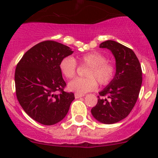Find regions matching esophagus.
Wrapping results in <instances>:
<instances>
[{"instance_id":"esophagus-1","label":"esophagus","mask_w":158,"mask_h":158,"mask_svg":"<svg viewBox=\"0 0 158 158\" xmlns=\"http://www.w3.org/2000/svg\"><path fill=\"white\" fill-rule=\"evenodd\" d=\"M83 96H84V94L75 93V98H82V97H83Z\"/></svg>"}]
</instances>
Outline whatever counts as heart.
I'll return each mask as SVG.
<instances>
[{
  "label": "heart",
  "instance_id": "heart-1",
  "mask_svg": "<svg viewBox=\"0 0 158 158\" xmlns=\"http://www.w3.org/2000/svg\"><path fill=\"white\" fill-rule=\"evenodd\" d=\"M78 60L82 65L89 66L83 79H76L68 84L69 91L78 94H85L91 92L97 87V82L101 85H105L111 82L115 76V66L107 62V57L101 53L93 51L78 57ZM76 62L73 57L63 58L59 64L60 70L66 79H73L76 73Z\"/></svg>",
  "mask_w": 158,
  "mask_h": 158
}]
</instances>
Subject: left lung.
<instances>
[{
	"mask_svg": "<svg viewBox=\"0 0 158 158\" xmlns=\"http://www.w3.org/2000/svg\"><path fill=\"white\" fill-rule=\"evenodd\" d=\"M99 48L112 52L116 60V73L99 92L102 98L98 97L97 104L91 112L100 123L113 124L126 118L135 106L142 86V68L133 51L117 41L107 40Z\"/></svg>",
	"mask_w": 158,
	"mask_h": 158,
	"instance_id": "8db88e82",
	"label": "left lung"
}]
</instances>
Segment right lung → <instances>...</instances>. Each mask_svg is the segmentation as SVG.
I'll use <instances>...</instances> for the list:
<instances>
[{
    "label": "right lung",
    "mask_w": 158,
    "mask_h": 158,
    "mask_svg": "<svg viewBox=\"0 0 158 158\" xmlns=\"http://www.w3.org/2000/svg\"><path fill=\"white\" fill-rule=\"evenodd\" d=\"M73 53L68 46L44 41L25 53L16 66L15 85L18 101L25 112L41 124L54 125L62 120L75 99L66 92L59 64ZM59 90L60 94L55 92Z\"/></svg>",
    "instance_id": "right-lung-1"
}]
</instances>
